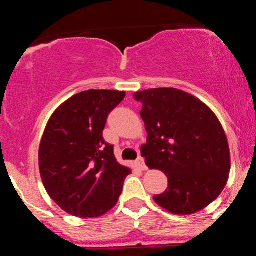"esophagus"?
Here are the masks:
<instances>
[{
    "label": "esophagus",
    "mask_w": 256,
    "mask_h": 256,
    "mask_svg": "<svg viewBox=\"0 0 256 256\" xmlns=\"http://www.w3.org/2000/svg\"><path fill=\"white\" fill-rule=\"evenodd\" d=\"M137 165L140 166V168L143 170V171H146V170L148 168V167H146V162H144V158H143L142 156H140L137 158Z\"/></svg>",
    "instance_id": "34e87169"
}]
</instances>
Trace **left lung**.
Segmentation results:
<instances>
[{"instance_id":"left-lung-1","label":"left lung","mask_w":256,"mask_h":256,"mask_svg":"<svg viewBox=\"0 0 256 256\" xmlns=\"http://www.w3.org/2000/svg\"><path fill=\"white\" fill-rule=\"evenodd\" d=\"M140 116L148 132L140 152L149 168L168 179L166 192L154 195L173 214L204 210L222 194L230 172V149L222 124L210 108L174 88L138 91Z\"/></svg>"}]
</instances>
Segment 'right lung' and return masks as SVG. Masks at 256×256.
I'll return each mask as SVG.
<instances>
[{"label":"right lung","mask_w":256,"mask_h":256,"mask_svg":"<svg viewBox=\"0 0 256 256\" xmlns=\"http://www.w3.org/2000/svg\"><path fill=\"white\" fill-rule=\"evenodd\" d=\"M124 91L88 90L72 96L52 113L38 152L46 192L61 210L80 218H96L118 202L126 176L114 146L102 132Z\"/></svg>","instance_id":"right-lung-1"}]
</instances>
